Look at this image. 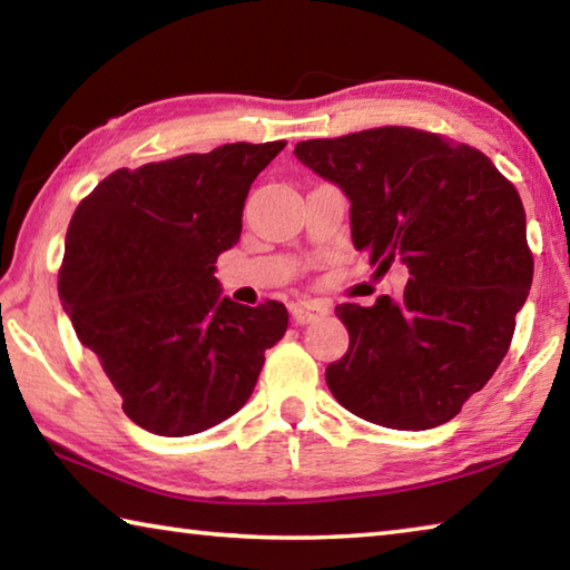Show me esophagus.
<instances>
[{"label":"esophagus","mask_w":570,"mask_h":570,"mask_svg":"<svg viewBox=\"0 0 570 570\" xmlns=\"http://www.w3.org/2000/svg\"><path fill=\"white\" fill-rule=\"evenodd\" d=\"M326 312H330V306L322 304V302H296V304H292V316H294L296 324L316 322Z\"/></svg>","instance_id":"esophagus-1"}]
</instances>
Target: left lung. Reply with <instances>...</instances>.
I'll use <instances>...</instances> for the list:
<instances>
[{"instance_id":"obj_1","label":"left lung","mask_w":570,"mask_h":570,"mask_svg":"<svg viewBox=\"0 0 570 570\" xmlns=\"http://www.w3.org/2000/svg\"><path fill=\"white\" fill-rule=\"evenodd\" d=\"M294 153L352 200L354 248L377 274L410 272L400 296L336 306L350 352L326 366L332 394L382 428L445 424L503 362L533 282L515 186L478 148L402 125Z\"/></svg>"}]
</instances>
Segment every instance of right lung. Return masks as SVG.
I'll return each mask as SVG.
<instances>
[{"label": "right lung", "mask_w": 570, "mask_h": 570, "mask_svg": "<svg viewBox=\"0 0 570 570\" xmlns=\"http://www.w3.org/2000/svg\"><path fill=\"white\" fill-rule=\"evenodd\" d=\"M284 146L228 142L120 168L75 208L57 292L122 412L153 435H196L236 414L286 332L284 304H236L214 276L250 183Z\"/></svg>", "instance_id": "1"}]
</instances>
